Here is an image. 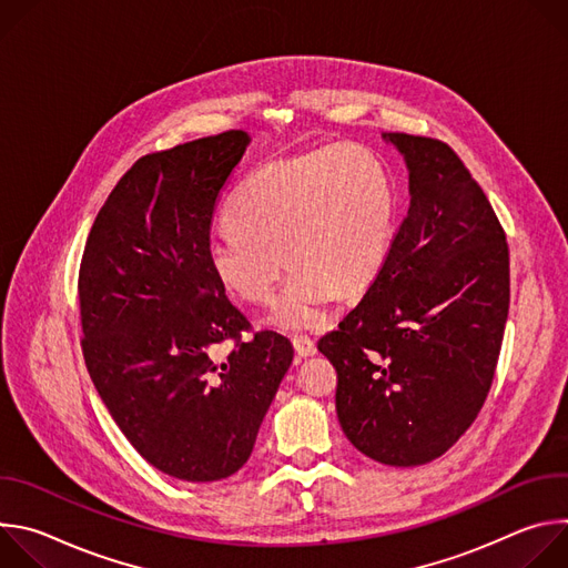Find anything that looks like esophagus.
<instances>
[{
    "mask_svg": "<svg viewBox=\"0 0 568 568\" xmlns=\"http://www.w3.org/2000/svg\"><path fill=\"white\" fill-rule=\"evenodd\" d=\"M292 344H294V351H296L298 357H312L316 353V344L305 335H296L292 339Z\"/></svg>",
    "mask_w": 568,
    "mask_h": 568,
    "instance_id": "obj_1",
    "label": "esophagus"
}]
</instances>
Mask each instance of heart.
I'll return each mask as SVG.
<instances>
[{"instance_id":"heart-1","label":"heart","mask_w":568,"mask_h":568,"mask_svg":"<svg viewBox=\"0 0 568 568\" xmlns=\"http://www.w3.org/2000/svg\"><path fill=\"white\" fill-rule=\"evenodd\" d=\"M226 220L206 245L215 278L237 298L267 305L287 261L296 270L272 321L307 331L328 321L337 290L353 292L379 270L393 189L366 148H316L254 171L235 191Z\"/></svg>"}]
</instances>
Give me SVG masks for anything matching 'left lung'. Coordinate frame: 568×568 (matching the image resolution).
<instances>
[{
    "instance_id": "obj_1",
    "label": "left lung",
    "mask_w": 568,
    "mask_h": 568,
    "mask_svg": "<svg viewBox=\"0 0 568 568\" xmlns=\"http://www.w3.org/2000/svg\"><path fill=\"white\" fill-rule=\"evenodd\" d=\"M407 159L409 213L359 305L318 339L337 371V416L368 458L443 456L490 393L510 307L506 231L440 139L384 134Z\"/></svg>"
}]
</instances>
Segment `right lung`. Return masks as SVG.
<instances>
[{"mask_svg": "<svg viewBox=\"0 0 568 568\" xmlns=\"http://www.w3.org/2000/svg\"><path fill=\"white\" fill-rule=\"evenodd\" d=\"M250 143L226 130L139 156L101 206L78 272L83 357L130 445L159 471L206 483L252 456L294 348L252 333L206 245ZM224 341L232 353L215 361Z\"/></svg>", "mask_w": 568, "mask_h": 568, "instance_id": "obj_1", "label": "right lung"}]
</instances>
